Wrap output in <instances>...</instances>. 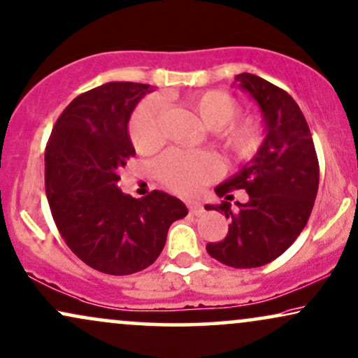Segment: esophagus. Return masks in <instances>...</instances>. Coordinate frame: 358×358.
I'll return each instance as SVG.
<instances>
[{
  "label": "esophagus",
  "instance_id": "obj_1",
  "mask_svg": "<svg viewBox=\"0 0 358 358\" xmlns=\"http://www.w3.org/2000/svg\"><path fill=\"white\" fill-rule=\"evenodd\" d=\"M185 203H187L189 212L192 213V215H201V213L203 212V207H202V203H201V202H196V201H187Z\"/></svg>",
  "mask_w": 358,
  "mask_h": 358
}]
</instances>
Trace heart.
I'll return each mask as SVG.
<instances>
[{"instance_id": "heart-1", "label": "heart", "mask_w": 358, "mask_h": 358, "mask_svg": "<svg viewBox=\"0 0 358 358\" xmlns=\"http://www.w3.org/2000/svg\"><path fill=\"white\" fill-rule=\"evenodd\" d=\"M185 105L212 129L217 141L231 156L245 159L258 151L263 141V124L252 115L240 117V105L235 96L224 90L197 92L185 99ZM162 117L164 103L159 96H148L134 108L129 120V136L134 148L143 155L156 151L164 141ZM219 173L220 161L212 152L171 150L156 162L157 179L166 187L184 196L197 192Z\"/></svg>"}]
</instances>
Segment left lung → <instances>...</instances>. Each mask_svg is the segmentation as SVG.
<instances>
[{
	"instance_id": "1",
	"label": "left lung",
	"mask_w": 358,
	"mask_h": 358,
	"mask_svg": "<svg viewBox=\"0 0 358 358\" xmlns=\"http://www.w3.org/2000/svg\"><path fill=\"white\" fill-rule=\"evenodd\" d=\"M235 82L258 103L266 136L253 159L215 187L225 201L206 206L230 220L225 238L208 243L207 252L227 266L258 268L285 253L308 224L319 161L308 122L287 92L253 73H238ZM236 188L247 189L249 201L234 208L228 201Z\"/></svg>"
}]
</instances>
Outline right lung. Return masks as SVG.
<instances>
[{
  "label": "right lung",
  "mask_w": 358,
  "mask_h": 358,
  "mask_svg": "<svg viewBox=\"0 0 358 358\" xmlns=\"http://www.w3.org/2000/svg\"><path fill=\"white\" fill-rule=\"evenodd\" d=\"M151 88L110 82L73 99L45 146V194L57 230L83 263L123 276L156 262L173 222L187 215L178 197L152 190L134 199L118 171L134 156L128 122Z\"/></svg>",
  "instance_id": "right-lung-1"
}]
</instances>
